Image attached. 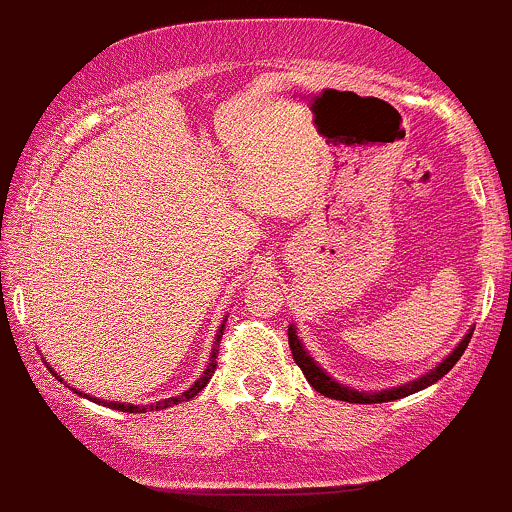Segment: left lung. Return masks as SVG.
Masks as SVG:
<instances>
[{"instance_id": "left-lung-1", "label": "left lung", "mask_w": 512, "mask_h": 512, "mask_svg": "<svg viewBox=\"0 0 512 512\" xmlns=\"http://www.w3.org/2000/svg\"><path fill=\"white\" fill-rule=\"evenodd\" d=\"M471 333L469 331L464 336V341L459 343V346L454 348L449 355H446L444 360L437 365L434 370H429L427 375H422V378L412 380V383L407 385H400V387H390V390H378V392H360V390H353V387L348 385H341L336 383V380L331 378V375L326 373L324 368H321L319 363H316L314 358H311L309 353H306V348L301 346L297 331H294V326H289V348H292V355H294V363L299 365L301 373L306 375V380H309V385L314 387L316 392H321V395L331 397V400H343V402H355V405H375V402H390V400H400V397H407L412 395V392L417 390H424V387L434 385L437 380L444 378L446 373H449L451 368L456 365V360L461 358L466 351V346H469L471 341Z\"/></svg>"}]
</instances>
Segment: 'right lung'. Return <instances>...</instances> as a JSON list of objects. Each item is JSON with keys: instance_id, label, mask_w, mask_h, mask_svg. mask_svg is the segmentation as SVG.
<instances>
[{"instance_id": "obj_1", "label": "right lung", "mask_w": 512, "mask_h": 512, "mask_svg": "<svg viewBox=\"0 0 512 512\" xmlns=\"http://www.w3.org/2000/svg\"><path fill=\"white\" fill-rule=\"evenodd\" d=\"M223 328H225V321L223 324H220V328H218V336H215V346H213V353H211V360H208V365H206V370H203V375L201 378L196 380V383H193L191 387H188L186 392H181L179 397H169V400H161V402H154V405H127V402H107V400H95V397H88V395H83V392H78V395H83V397H88V400H93V402H100L102 407H110V410H120V412H152V410H166V407H174V405H179V402H188L191 400V397H196L198 392L203 390V387L208 385V380L213 378V373H215V358H218V346H220V338H223ZM53 373V370H51ZM56 375V373H53ZM58 378V375H56ZM61 380V378H58ZM63 383V380H61Z\"/></svg>"}]
</instances>
